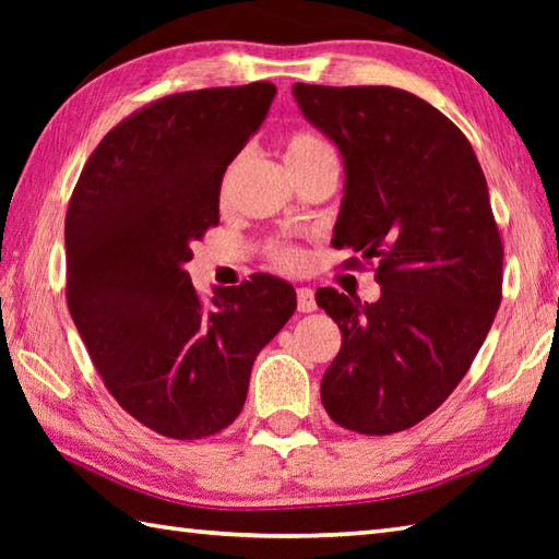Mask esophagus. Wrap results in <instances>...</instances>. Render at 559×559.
I'll return each instance as SVG.
<instances>
[{
    "label": "esophagus",
    "mask_w": 559,
    "mask_h": 559,
    "mask_svg": "<svg viewBox=\"0 0 559 559\" xmlns=\"http://www.w3.org/2000/svg\"><path fill=\"white\" fill-rule=\"evenodd\" d=\"M298 310L300 312H314L317 310V300H314L312 288H298Z\"/></svg>",
    "instance_id": "34e87169"
}]
</instances>
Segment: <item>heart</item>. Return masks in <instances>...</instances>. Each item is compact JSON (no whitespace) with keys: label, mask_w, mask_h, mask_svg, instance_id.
<instances>
[{"label":"heart","mask_w":559,"mask_h":559,"mask_svg":"<svg viewBox=\"0 0 559 559\" xmlns=\"http://www.w3.org/2000/svg\"><path fill=\"white\" fill-rule=\"evenodd\" d=\"M283 156H286V163L293 175H302L307 170L322 168V165L336 163L334 146L312 132H293L283 139ZM233 170L235 168H228V173H225L223 187H228ZM266 257L271 259V264H276L283 271H298L305 264L302 249L286 240H273L266 247Z\"/></svg>","instance_id":"1"}]
</instances>
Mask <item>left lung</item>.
I'll use <instances>...</instances> for the list:
<instances>
[{
  "label": "left lung",
  "mask_w": 559,
  "mask_h": 559,
  "mask_svg": "<svg viewBox=\"0 0 559 559\" xmlns=\"http://www.w3.org/2000/svg\"><path fill=\"white\" fill-rule=\"evenodd\" d=\"M302 115L338 146L346 194L334 228L346 269L374 261L377 302L334 288L341 329L322 377L329 418L360 435L418 425L466 377L502 300V237L461 129L408 91L295 83Z\"/></svg>",
  "instance_id": "left-lung-1"
}]
</instances>
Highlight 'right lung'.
Masks as SVG:
<instances>
[{
	"label": "right lung",
	"mask_w": 559,
	"mask_h": 559,
	"mask_svg": "<svg viewBox=\"0 0 559 559\" xmlns=\"http://www.w3.org/2000/svg\"><path fill=\"white\" fill-rule=\"evenodd\" d=\"M273 96V83L254 81L144 105L103 136L69 199L71 319L115 401L163 437L228 427L259 350L298 307L290 283L269 273L204 300L185 271Z\"/></svg>",
	"instance_id": "obj_1"
}]
</instances>
